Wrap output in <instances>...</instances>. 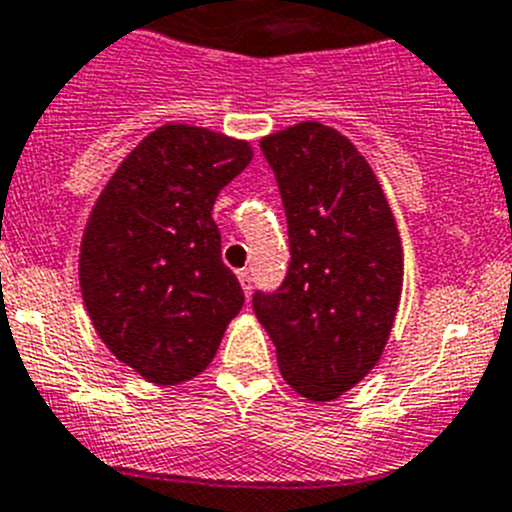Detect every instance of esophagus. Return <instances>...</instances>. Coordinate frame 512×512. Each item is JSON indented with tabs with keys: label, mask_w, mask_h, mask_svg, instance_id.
I'll return each instance as SVG.
<instances>
[{
	"label": "esophagus",
	"mask_w": 512,
	"mask_h": 512,
	"mask_svg": "<svg viewBox=\"0 0 512 512\" xmlns=\"http://www.w3.org/2000/svg\"><path fill=\"white\" fill-rule=\"evenodd\" d=\"M237 278H240L245 295H247V298H250V293H252V275L247 270H240V272H237Z\"/></svg>",
	"instance_id": "1"
}]
</instances>
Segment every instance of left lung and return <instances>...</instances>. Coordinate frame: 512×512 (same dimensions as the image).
Here are the masks:
<instances>
[{
	"mask_svg": "<svg viewBox=\"0 0 512 512\" xmlns=\"http://www.w3.org/2000/svg\"><path fill=\"white\" fill-rule=\"evenodd\" d=\"M288 219L290 262L252 310L298 394L331 401L364 379L401 298V240L381 184L346 136L298 123L262 138Z\"/></svg>",
	"mask_w": 512,
	"mask_h": 512,
	"instance_id": "8db88e82",
	"label": "left lung"
}]
</instances>
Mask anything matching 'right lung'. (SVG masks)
I'll return each mask as SVG.
<instances>
[{
    "label": "right lung",
    "instance_id": "right-lung-1",
    "mask_svg": "<svg viewBox=\"0 0 512 512\" xmlns=\"http://www.w3.org/2000/svg\"><path fill=\"white\" fill-rule=\"evenodd\" d=\"M250 161V143L169 123L126 156L90 214L85 308L105 346L143 379L179 384L207 369L245 303L212 207Z\"/></svg>",
    "mask_w": 512,
    "mask_h": 512
}]
</instances>
